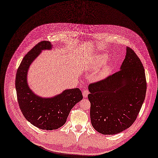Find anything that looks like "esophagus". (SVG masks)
Instances as JSON below:
<instances>
[{
    "mask_svg": "<svg viewBox=\"0 0 158 158\" xmlns=\"http://www.w3.org/2000/svg\"><path fill=\"white\" fill-rule=\"evenodd\" d=\"M89 94V91L88 90H84L83 91V96L84 98H86Z\"/></svg>",
    "mask_w": 158,
    "mask_h": 158,
    "instance_id": "34e87169",
    "label": "esophagus"
}]
</instances>
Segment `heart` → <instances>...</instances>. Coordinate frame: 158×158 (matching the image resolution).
Here are the masks:
<instances>
[{
    "label": "heart",
    "instance_id": "obj_1",
    "mask_svg": "<svg viewBox=\"0 0 158 158\" xmlns=\"http://www.w3.org/2000/svg\"><path fill=\"white\" fill-rule=\"evenodd\" d=\"M107 60L106 56L105 55H99L96 57L95 61L94 62V64L92 67V69L93 70L98 69V67H101L104 64L106 63ZM111 67L110 65H105V66L99 72L98 75H97V78L99 80H101L104 78L109 73L110 71Z\"/></svg>",
    "mask_w": 158,
    "mask_h": 158
}]
</instances>
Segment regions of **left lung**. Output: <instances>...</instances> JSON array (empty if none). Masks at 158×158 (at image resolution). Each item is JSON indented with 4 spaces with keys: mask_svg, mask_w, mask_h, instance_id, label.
<instances>
[{
    "mask_svg": "<svg viewBox=\"0 0 158 158\" xmlns=\"http://www.w3.org/2000/svg\"><path fill=\"white\" fill-rule=\"evenodd\" d=\"M93 127L104 135H114L135 121L145 98L147 81L142 62L129 47L120 70L88 86Z\"/></svg>",
    "mask_w": 158,
    "mask_h": 158,
    "instance_id": "1",
    "label": "left lung"
}]
</instances>
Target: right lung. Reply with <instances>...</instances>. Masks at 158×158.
<instances>
[{"mask_svg": "<svg viewBox=\"0 0 158 158\" xmlns=\"http://www.w3.org/2000/svg\"><path fill=\"white\" fill-rule=\"evenodd\" d=\"M48 41L37 44L24 57L16 75L15 87L19 108L25 118L43 130H54L66 122L71 109L83 99L78 88L65 89L52 98H42L29 88L27 77L30 65L43 50H52Z\"/></svg>", "mask_w": 158, "mask_h": 158, "instance_id": "add662e5", "label": "right lung"}]
</instances>
